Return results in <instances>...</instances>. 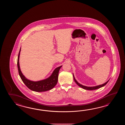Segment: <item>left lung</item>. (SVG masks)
<instances>
[{
    "instance_id": "1",
    "label": "left lung",
    "mask_w": 125,
    "mask_h": 125,
    "mask_svg": "<svg viewBox=\"0 0 125 125\" xmlns=\"http://www.w3.org/2000/svg\"><path fill=\"white\" fill-rule=\"evenodd\" d=\"M73 78H74V82L76 83L77 84V85H78L79 87H81V88H82L84 89L85 90H95V89H98L99 88H101L102 87L104 86V85H106V84L107 83L109 82V80H108L106 82L102 84L101 85H97V86H93V87H88V86H84V85H82L80 83L78 82L77 81V80H75V78L74 77V74L73 73Z\"/></svg>"
}]
</instances>
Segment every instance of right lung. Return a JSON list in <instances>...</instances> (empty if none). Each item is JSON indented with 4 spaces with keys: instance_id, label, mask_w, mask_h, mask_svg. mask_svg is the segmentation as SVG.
<instances>
[{
    "instance_id": "1",
    "label": "right lung",
    "mask_w": 125,
    "mask_h": 125,
    "mask_svg": "<svg viewBox=\"0 0 125 125\" xmlns=\"http://www.w3.org/2000/svg\"><path fill=\"white\" fill-rule=\"evenodd\" d=\"M21 51V47L20 48L18 57L17 66L20 76L21 78L22 81L27 87L30 90L37 92H45L47 91L50 90L53 88L58 83L59 71L62 66H59L54 69L51 75L45 79L37 81H34L28 80L23 74L20 68L19 59Z\"/></svg>"
}]
</instances>
